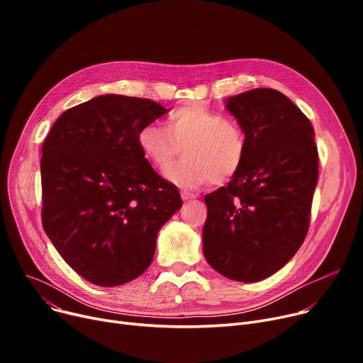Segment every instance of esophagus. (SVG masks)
<instances>
[{
  "mask_svg": "<svg viewBox=\"0 0 363 363\" xmlns=\"http://www.w3.org/2000/svg\"><path fill=\"white\" fill-rule=\"evenodd\" d=\"M181 197H182V200H184V201H189V200H193V199H196L197 196H196V194H193V193H188V191H182V193H181Z\"/></svg>",
  "mask_w": 363,
  "mask_h": 363,
  "instance_id": "1",
  "label": "esophagus"
}]
</instances>
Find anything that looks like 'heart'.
I'll return each mask as SVG.
<instances>
[{"label":"heart","mask_w":363,"mask_h":363,"mask_svg":"<svg viewBox=\"0 0 363 363\" xmlns=\"http://www.w3.org/2000/svg\"><path fill=\"white\" fill-rule=\"evenodd\" d=\"M137 143L145 159L159 169L173 160L181 146V162L166 167L163 177L181 188H197L208 182H225L240 170L247 152L242 128L206 106L188 104L174 108L166 128L144 125Z\"/></svg>","instance_id":"1"}]
</instances>
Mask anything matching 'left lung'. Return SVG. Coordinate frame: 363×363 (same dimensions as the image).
<instances>
[{
	"instance_id": "obj_1",
	"label": "left lung",
	"mask_w": 363,
	"mask_h": 363,
	"mask_svg": "<svg viewBox=\"0 0 363 363\" xmlns=\"http://www.w3.org/2000/svg\"><path fill=\"white\" fill-rule=\"evenodd\" d=\"M225 107L245 133L247 152L230 184L204 197L203 253L220 275L256 282L289 263L306 238L318 182L315 132L277 89L245 91Z\"/></svg>"
}]
</instances>
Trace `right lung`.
Instances as JSON below:
<instances>
[{
  "instance_id": "1",
  "label": "right lung",
  "mask_w": 363,
  "mask_h": 363,
  "mask_svg": "<svg viewBox=\"0 0 363 363\" xmlns=\"http://www.w3.org/2000/svg\"><path fill=\"white\" fill-rule=\"evenodd\" d=\"M166 113L148 99L99 95L66 110L43 144L44 231L70 268L100 287L138 278L182 206L137 143Z\"/></svg>"
}]
</instances>
